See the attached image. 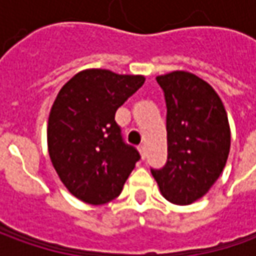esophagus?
<instances>
[{
    "label": "esophagus",
    "mask_w": 256,
    "mask_h": 256,
    "mask_svg": "<svg viewBox=\"0 0 256 256\" xmlns=\"http://www.w3.org/2000/svg\"><path fill=\"white\" fill-rule=\"evenodd\" d=\"M138 150H140V154H141V158L145 160V158H146V146H145V145H141Z\"/></svg>",
    "instance_id": "1"
}]
</instances>
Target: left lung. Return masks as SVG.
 <instances>
[{
	"label": "left lung",
	"mask_w": 256,
	"mask_h": 256,
	"mask_svg": "<svg viewBox=\"0 0 256 256\" xmlns=\"http://www.w3.org/2000/svg\"><path fill=\"white\" fill-rule=\"evenodd\" d=\"M156 82L166 104L168 158L151 172L168 201L188 205L210 191L226 164L228 116L218 94L196 75L175 71Z\"/></svg>",
	"instance_id": "1"
}]
</instances>
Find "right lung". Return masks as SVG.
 <instances>
[{
    "instance_id": "1",
    "label": "right lung",
    "mask_w": 256,
    "mask_h": 256,
    "mask_svg": "<svg viewBox=\"0 0 256 256\" xmlns=\"http://www.w3.org/2000/svg\"><path fill=\"white\" fill-rule=\"evenodd\" d=\"M145 82L142 75L86 70L61 88L48 120V151L61 181L78 200H115L141 155L124 141L115 112Z\"/></svg>"
}]
</instances>
